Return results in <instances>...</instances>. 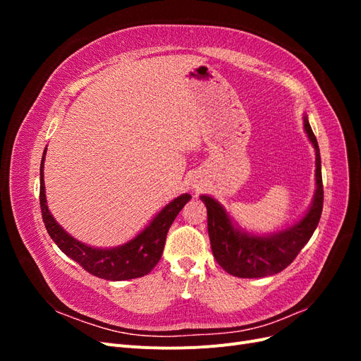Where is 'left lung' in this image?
<instances>
[{
    "label": "left lung",
    "mask_w": 361,
    "mask_h": 361,
    "mask_svg": "<svg viewBox=\"0 0 361 361\" xmlns=\"http://www.w3.org/2000/svg\"><path fill=\"white\" fill-rule=\"evenodd\" d=\"M304 130L314 147L316 190L312 204L300 220L283 231L256 235L239 227L211 195H200L207 211V233L215 260L226 272L241 279H259L281 272L298 256L318 227L324 204L319 146L309 118L304 114Z\"/></svg>",
    "instance_id": "8db88e82"
}]
</instances>
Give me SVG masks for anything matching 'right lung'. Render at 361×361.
I'll return each mask as SVG.
<instances>
[{
	"label": "right lung",
	"mask_w": 361,
	"mask_h": 361,
	"mask_svg": "<svg viewBox=\"0 0 361 361\" xmlns=\"http://www.w3.org/2000/svg\"><path fill=\"white\" fill-rule=\"evenodd\" d=\"M45 154L47 147L40 162V209L43 223H45L52 241L57 244L64 255L75 260L76 264H80L87 272L99 279L120 281L149 274L161 259L170 226L182 207L190 202L191 195L185 192L164 206L143 231L126 244L111 248L92 247L71 236L49 212L45 182H43Z\"/></svg>",
	"instance_id": "right-lung-1"
}]
</instances>
